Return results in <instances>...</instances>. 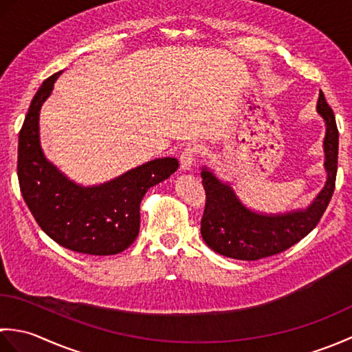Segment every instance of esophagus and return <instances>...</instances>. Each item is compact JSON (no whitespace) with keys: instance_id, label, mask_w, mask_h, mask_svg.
<instances>
[{"instance_id":"esophagus-1","label":"esophagus","mask_w":352,"mask_h":352,"mask_svg":"<svg viewBox=\"0 0 352 352\" xmlns=\"http://www.w3.org/2000/svg\"><path fill=\"white\" fill-rule=\"evenodd\" d=\"M197 148L195 146H186L183 153L180 154V166L183 170H190L193 166V160H195Z\"/></svg>"}]
</instances>
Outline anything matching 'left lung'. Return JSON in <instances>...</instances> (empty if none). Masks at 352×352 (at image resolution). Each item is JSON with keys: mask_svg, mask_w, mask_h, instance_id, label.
<instances>
[{"mask_svg": "<svg viewBox=\"0 0 352 352\" xmlns=\"http://www.w3.org/2000/svg\"><path fill=\"white\" fill-rule=\"evenodd\" d=\"M318 115L325 122V186L307 208L286 213H260L246 207L227 182L207 166L201 168L206 189V208L201 236L214 252L237 260H258L290 248L318 226L334 192L338 174L339 131L331 107L319 95Z\"/></svg>", "mask_w": 352, "mask_h": 352, "instance_id": "left-lung-1", "label": "left lung"}]
</instances>
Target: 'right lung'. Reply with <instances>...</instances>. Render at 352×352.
Instances as JSON below:
<instances>
[{"mask_svg": "<svg viewBox=\"0 0 352 352\" xmlns=\"http://www.w3.org/2000/svg\"><path fill=\"white\" fill-rule=\"evenodd\" d=\"M60 74L43 81L19 131L21 193L39 227L63 248L91 256H113L136 241L142 198L149 188L174 174L178 160L163 157L146 162L98 186L69 180L45 157L39 134L42 104Z\"/></svg>", "mask_w": 352, "mask_h": 352, "instance_id": "obj_1", "label": "right lung"}]
</instances>
